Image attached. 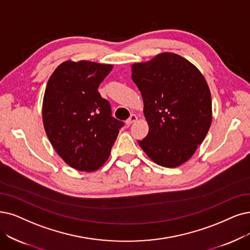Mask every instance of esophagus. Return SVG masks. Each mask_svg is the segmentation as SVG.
Listing matches in <instances>:
<instances>
[{
	"label": "esophagus",
	"instance_id": "esophagus-1",
	"mask_svg": "<svg viewBox=\"0 0 250 250\" xmlns=\"http://www.w3.org/2000/svg\"><path fill=\"white\" fill-rule=\"evenodd\" d=\"M136 120H137L136 115L132 114V115H130V117H129V118L126 120V124H127V125H131L132 123H134V122L136 121Z\"/></svg>",
	"mask_w": 250,
	"mask_h": 250
}]
</instances>
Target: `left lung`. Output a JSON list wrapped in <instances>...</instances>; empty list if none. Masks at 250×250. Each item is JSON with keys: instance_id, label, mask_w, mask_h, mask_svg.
Returning a JSON list of instances; mask_svg holds the SVG:
<instances>
[{"instance_id": "obj_1", "label": "left lung", "mask_w": 250, "mask_h": 250, "mask_svg": "<svg viewBox=\"0 0 250 250\" xmlns=\"http://www.w3.org/2000/svg\"><path fill=\"white\" fill-rule=\"evenodd\" d=\"M131 67L149 128L139 146L158 165H182L211 124V95L203 75L186 58L169 52Z\"/></svg>"}]
</instances>
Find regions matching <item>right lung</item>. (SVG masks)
I'll return each mask as SVG.
<instances>
[{
    "mask_svg": "<svg viewBox=\"0 0 250 250\" xmlns=\"http://www.w3.org/2000/svg\"><path fill=\"white\" fill-rule=\"evenodd\" d=\"M113 65L64 62L50 77L43 101V123L56 153L71 167L94 171L102 167L124 122L97 91Z\"/></svg>",
    "mask_w": 250,
    "mask_h": 250,
    "instance_id": "add662e5",
    "label": "right lung"
}]
</instances>
